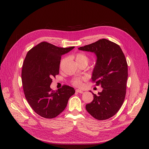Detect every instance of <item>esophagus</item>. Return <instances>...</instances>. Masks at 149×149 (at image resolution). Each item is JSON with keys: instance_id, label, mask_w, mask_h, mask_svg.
<instances>
[{"instance_id": "esophagus-1", "label": "esophagus", "mask_w": 149, "mask_h": 149, "mask_svg": "<svg viewBox=\"0 0 149 149\" xmlns=\"http://www.w3.org/2000/svg\"><path fill=\"white\" fill-rule=\"evenodd\" d=\"M75 91H76L77 93H80V94H82V93H83V91H82V90H79V89H77V90H75Z\"/></svg>"}]
</instances>
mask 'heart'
I'll return each instance as SVG.
<instances>
[{"label": "heart", "mask_w": 149, "mask_h": 149, "mask_svg": "<svg viewBox=\"0 0 149 149\" xmlns=\"http://www.w3.org/2000/svg\"><path fill=\"white\" fill-rule=\"evenodd\" d=\"M75 60L77 63L81 62H86L88 63V56L83 53H78L75 55ZM65 62V59H62L60 62V67L62 66L63 63ZM72 84L74 86L77 87H79L82 85V80L81 79H75L72 81Z\"/></svg>", "instance_id": "1"}]
</instances>
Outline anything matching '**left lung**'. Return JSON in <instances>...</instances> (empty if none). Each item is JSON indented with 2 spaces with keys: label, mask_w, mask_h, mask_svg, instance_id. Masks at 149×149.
I'll use <instances>...</instances> for the list:
<instances>
[{
  "label": "left lung",
  "mask_w": 149,
  "mask_h": 149,
  "mask_svg": "<svg viewBox=\"0 0 149 149\" xmlns=\"http://www.w3.org/2000/svg\"><path fill=\"white\" fill-rule=\"evenodd\" d=\"M78 49L95 54L91 79L103 88L97 95L92 93L94 99L86 105V110L97 120L110 118L120 110L125 96L128 68L124 54L119 45L106 39Z\"/></svg>",
  "instance_id": "1"
}]
</instances>
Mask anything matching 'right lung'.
Here are the masks:
<instances>
[{
	"instance_id": "add662e5",
	"label": "right lung",
	"mask_w": 149,
	"mask_h": 149,
	"mask_svg": "<svg viewBox=\"0 0 149 149\" xmlns=\"http://www.w3.org/2000/svg\"><path fill=\"white\" fill-rule=\"evenodd\" d=\"M74 48H59L42 42L26 54L22 70L24 91L32 109L42 117L58 116L75 94L74 88L66 85L57 91L50 87L52 78L59 74L61 56Z\"/></svg>"
}]
</instances>
